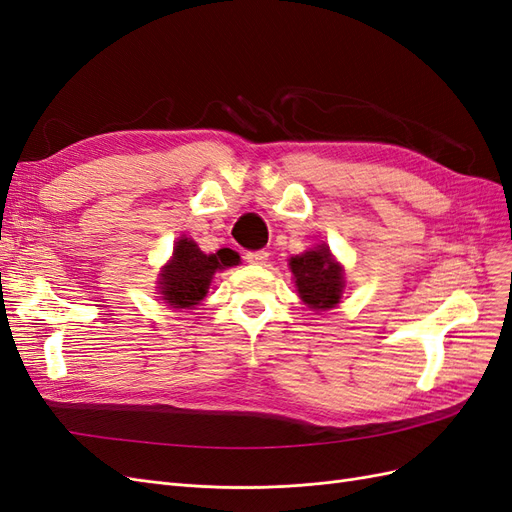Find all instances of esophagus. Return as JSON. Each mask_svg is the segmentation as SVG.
Here are the masks:
<instances>
[{
  "label": "esophagus",
  "mask_w": 512,
  "mask_h": 512,
  "mask_svg": "<svg viewBox=\"0 0 512 512\" xmlns=\"http://www.w3.org/2000/svg\"><path fill=\"white\" fill-rule=\"evenodd\" d=\"M267 260H269V252H265V250H256V252L245 254V262H250V265H265Z\"/></svg>",
  "instance_id": "obj_1"
}]
</instances>
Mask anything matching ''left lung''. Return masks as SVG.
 Here are the masks:
<instances>
[{
	"instance_id": "obj_1",
	"label": "left lung",
	"mask_w": 512,
	"mask_h": 512,
	"mask_svg": "<svg viewBox=\"0 0 512 512\" xmlns=\"http://www.w3.org/2000/svg\"><path fill=\"white\" fill-rule=\"evenodd\" d=\"M290 269L297 280L299 297L312 309H329L342 299L344 271L331 258L329 247L324 243L318 250L292 258Z\"/></svg>"
}]
</instances>
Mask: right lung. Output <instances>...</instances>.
<instances>
[{"mask_svg": "<svg viewBox=\"0 0 512 512\" xmlns=\"http://www.w3.org/2000/svg\"><path fill=\"white\" fill-rule=\"evenodd\" d=\"M232 265H239V254L228 250V247L218 250V254L207 256L200 252V247L194 241H177L173 260L164 267L160 282L164 301L179 309L198 305L205 299L213 273Z\"/></svg>", "mask_w": 512, "mask_h": 512, "instance_id": "1", "label": "right lung"}]
</instances>
